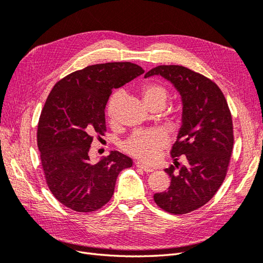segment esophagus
I'll return each instance as SVG.
<instances>
[{
  "label": "esophagus",
  "instance_id": "1",
  "mask_svg": "<svg viewBox=\"0 0 263 263\" xmlns=\"http://www.w3.org/2000/svg\"><path fill=\"white\" fill-rule=\"evenodd\" d=\"M136 166H137V168L141 169V170H144L145 172H153V171H154L153 168H150V166H147V165H145V164H142V163L139 162V161L136 162Z\"/></svg>",
  "mask_w": 263,
  "mask_h": 263
}]
</instances>
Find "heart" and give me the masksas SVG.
Returning <instances> with one entry per match:
<instances>
[{"label": "heart", "instance_id": "b5f03b06", "mask_svg": "<svg viewBox=\"0 0 263 263\" xmlns=\"http://www.w3.org/2000/svg\"><path fill=\"white\" fill-rule=\"evenodd\" d=\"M142 99L147 106L154 103H165L168 93L163 86L148 83L142 86ZM122 100V92H116L110 99L107 106V115L114 118L116 109ZM168 142V138L161 132L157 130H139L134 133L125 144L124 149L127 154L138 158L139 160L150 163L156 161L159 151L163 149Z\"/></svg>", "mask_w": 263, "mask_h": 263}]
</instances>
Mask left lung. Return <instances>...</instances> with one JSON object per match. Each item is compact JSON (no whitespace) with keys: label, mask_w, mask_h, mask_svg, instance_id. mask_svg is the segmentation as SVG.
<instances>
[{"label":"left lung","mask_w":263,"mask_h":263,"mask_svg":"<svg viewBox=\"0 0 263 263\" xmlns=\"http://www.w3.org/2000/svg\"><path fill=\"white\" fill-rule=\"evenodd\" d=\"M153 76L169 81L182 102L181 128L171 150L176 162L164 169L170 186L154 200L165 212L186 214L208 203L226 177L234 146L232 115L224 94L206 77L182 66H158L145 78ZM180 155L187 159L181 167Z\"/></svg>","instance_id":"left-lung-1"}]
</instances>
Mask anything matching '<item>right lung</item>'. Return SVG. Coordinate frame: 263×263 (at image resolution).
Instances as JSON below:
<instances>
[{
    "label": "right lung",
    "instance_id": "right-lung-1",
    "mask_svg": "<svg viewBox=\"0 0 263 263\" xmlns=\"http://www.w3.org/2000/svg\"><path fill=\"white\" fill-rule=\"evenodd\" d=\"M145 71L132 62L89 66L54 84L39 117L37 145L46 182L53 196L70 210L89 213L113 196L119 172L133 160L110 151L92 162L94 135L106 130L105 106L118 89Z\"/></svg>",
    "mask_w": 263,
    "mask_h": 263
}]
</instances>
